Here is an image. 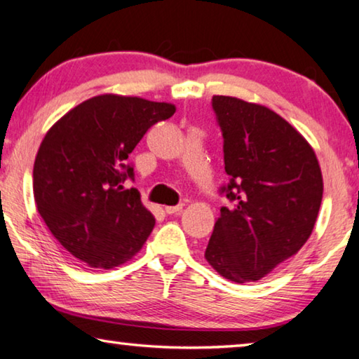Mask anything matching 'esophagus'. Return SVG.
Instances as JSON below:
<instances>
[{
    "mask_svg": "<svg viewBox=\"0 0 359 359\" xmlns=\"http://www.w3.org/2000/svg\"><path fill=\"white\" fill-rule=\"evenodd\" d=\"M182 209H184V205L179 204V205H168V208H165V212L168 215H177L182 212Z\"/></svg>",
    "mask_w": 359,
    "mask_h": 359,
    "instance_id": "obj_1",
    "label": "esophagus"
}]
</instances>
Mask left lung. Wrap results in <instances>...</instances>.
Returning <instances> with one entry per match:
<instances>
[{"label": "left lung", "instance_id": "1", "mask_svg": "<svg viewBox=\"0 0 359 359\" xmlns=\"http://www.w3.org/2000/svg\"><path fill=\"white\" fill-rule=\"evenodd\" d=\"M229 182L204 257L222 277L257 282L301 250L317 222L323 177L313 149L264 106L212 96Z\"/></svg>", "mask_w": 359, "mask_h": 359}]
</instances>
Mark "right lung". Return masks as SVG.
<instances>
[{
    "instance_id": "obj_1",
    "label": "right lung",
    "mask_w": 359,
    "mask_h": 359,
    "mask_svg": "<svg viewBox=\"0 0 359 359\" xmlns=\"http://www.w3.org/2000/svg\"><path fill=\"white\" fill-rule=\"evenodd\" d=\"M175 106L100 95L63 115L41 142L33 168L39 215L60 244L88 267L112 269L141 250L155 226L128 155Z\"/></svg>"
}]
</instances>
